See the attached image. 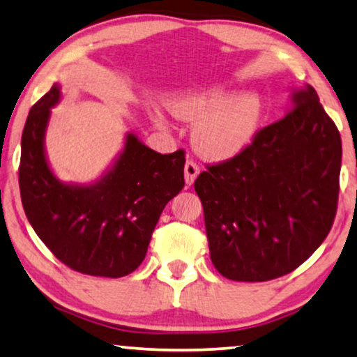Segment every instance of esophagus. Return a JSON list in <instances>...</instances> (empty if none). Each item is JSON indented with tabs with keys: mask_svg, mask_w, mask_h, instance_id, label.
Listing matches in <instances>:
<instances>
[{
	"mask_svg": "<svg viewBox=\"0 0 357 357\" xmlns=\"http://www.w3.org/2000/svg\"><path fill=\"white\" fill-rule=\"evenodd\" d=\"M199 173H200L199 165H197L194 160L185 162V165H184V181H185V184H188V185L194 184V181L197 179V176H199Z\"/></svg>",
	"mask_w": 357,
	"mask_h": 357,
	"instance_id": "esophagus-1",
	"label": "esophagus"
}]
</instances>
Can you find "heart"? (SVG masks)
<instances>
[{
    "label": "heart",
    "instance_id": "1",
    "mask_svg": "<svg viewBox=\"0 0 357 357\" xmlns=\"http://www.w3.org/2000/svg\"><path fill=\"white\" fill-rule=\"evenodd\" d=\"M165 105L174 117L192 126V146L211 162H225L245 152L254 143L265 116L264 98L257 92L236 93L220 82L199 84L167 93ZM158 126L165 117L152 112Z\"/></svg>",
    "mask_w": 357,
    "mask_h": 357
}]
</instances>
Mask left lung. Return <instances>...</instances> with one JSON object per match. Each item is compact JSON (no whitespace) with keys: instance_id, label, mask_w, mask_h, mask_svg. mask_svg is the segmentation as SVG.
I'll list each match as a JSON object with an SVG mask.
<instances>
[{"instance_id":"1","label":"left lung","mask_w":357,"mask_h":357,"mask_svg":"<svg viewBox=\"0 0 357 357\" xmlns=\"http://www.w3.org/2000/svg\"><path fill=\"white\" fill-rule=\"evenodd\" d=\"M340 167V133L316 90L308 84L291 89L281 121L194 184L219 273L256 282L302 265L331 231Z\"/></svg>"}]
</instances>
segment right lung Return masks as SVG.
I'll return each mask as SVG.
<instances>
[{
  "label": "right lung",
  "mask_w": 357,
  "mask_h": 357,
  "mask_svg": "<svg viewBox=\"0 0 357 357\" xmlns=\"http://www.w3.org/2000/svg\"><path fill=\"white\" fill-rule=\"evenodd\" d=\"M55 82L31 107L22 133V205L36 235L68 267L121 278L144 260L167 203L184 188V152L158 154L133 132L101 176L65 183L49 163L46 133L61 101Z\"/></svg>",
  "instance_id": "1"
}]
</instances>
